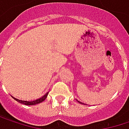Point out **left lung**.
Masks as SVG:
<instances>
[{"label":"left lung","instance_id":"left-lung-1","mask_svg":"<svg viewBox=\"0 0 129 129\" xmlns=\"http://www.w3.org/2000/svg\"><path fill=\"white\" fill-rule=\"evenodd\" d=\"M77 102H79L80 103H81V102H80V101H78V100H77Z\"/></svg>","mask_w":129,"mask_h":129}]
</instances>
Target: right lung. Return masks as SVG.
Wrapping results in <instances>:
<instances>
[{"mask_svg":"<svg viewBox=\"0 0 129 129\" xmlns=\"http://www.w3.org/2000/svg\"><path fill=\"white\" fill-rule=\"evenodd\" d=\"M47 95H48V92L45 94V95H43V96H42L41 98H40L39 99H37V100H31V101H26V100H18L17 98H15V99L18 102H20V103H23V104H25V105H35V104H38V103H42L43 101H44L46 98H47Z\"/></svg>","mask_w":129,"mask_h":129,"instance_id":"1","label":"right lung"}]
</instances>
